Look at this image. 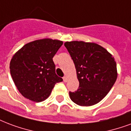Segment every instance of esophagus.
<instances>
[{
  "mask_svg": "<svg viewBox=\"0 0 131 131\" xmlns=\"http://www.w3.org/2000/svg\"><path fill=\"white\" fill-rule=\"evenodd\" d=\"M63 80H64V82H67V81H68V77H67V76H64V77H63Z\"/></svg>",
  "mask_w": 131,
  "mask_h": 131,
  "instance_id": "obj_1",
  "label": "esophagus"
}]
</instances>
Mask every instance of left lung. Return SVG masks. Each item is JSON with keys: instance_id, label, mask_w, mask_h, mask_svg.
Segmentation results:
<instances>
[{"instance_id": "1", "label": "left lung", "mask_w": 131, "mask_h": 131, "mask_svg": "<svg viewBox=\"0 0 131 131\" xmlns=\"http://www.w3.org/2000/svg\"><path fill=\"white\" fill-rule=\"evenodd\" d=\"M64 46L75 64L79 88L69 92L71 101L80 106L100 102L117 78V64L108 51L96 43L66 41Z\"/></svg>"}]
</instances>
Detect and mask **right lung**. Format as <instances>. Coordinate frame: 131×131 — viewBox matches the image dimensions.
Wrapping results in <instances>:
<instances>
[{
	"label": "right lung",
	"instance_id": "right-lung-1",
	"mask_svg": "<svg viewBox=\"0 0 131 131\" xmlns=\"http://www.w3.org/2000/svg\"><path fill=\"white\" fill-rule=\"evenodd\" d=\"M63 41L42 39L25 44L9 64L10 73L19 92L26 99L41 102L49 96L62 78L56 73L53 58Z\"/></svg>",
	"mask_w": 131,
	"mask_h": 131
}]
</instances>
